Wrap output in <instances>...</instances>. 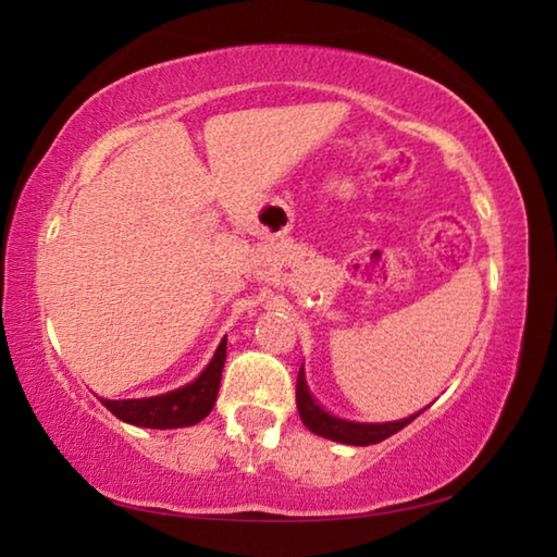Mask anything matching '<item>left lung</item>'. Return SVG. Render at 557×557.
Masks as SVG:
<instances>
[{
	"mask_svg": "<svg viewBox=\"0 0 557 557\" xmlns=\"http://www.w3.org/2000/svg\"><path fill=\"white\" fill-rule=\"evenodd\" d=\"M297 410L299 418L305 422L307 430H312L314 435L342 442V445H354V447H366V445H379V442L388 440L395 432H400L405 425L418 418L422 412H414L405 420H393V422H351V420H342L329 414L322 405H319L312 393H309V385L305 379V366L299 369L297 375Z\"/></svg>",
	"mask_w": 557,
	"mask_h": 557,
	"instance_id": "8db88e82",
	"label": "left lung"
}]
</instances>
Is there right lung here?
<instances>
[{"mask_svg":"<svg viewBox=\"0 0 557 557\" xmlns=\"http://www.w3.org/2000/svg\"><path fill=\"white\" fill-rule=\"evenodd\" d=\"M223 363H225V338L219 344V348H215L211 363L206 366L199 379L184 385V388H176L164 395H154V398H137V400L100 398V403L106 405L115 418L137 428L174 430V428L196 425V422H201L206 414L213 410L215 398H219Z\"/></svg>","mask_w":557,"mask_h":557,"instance_id":"1","label":"right lung"}]
</instances>
